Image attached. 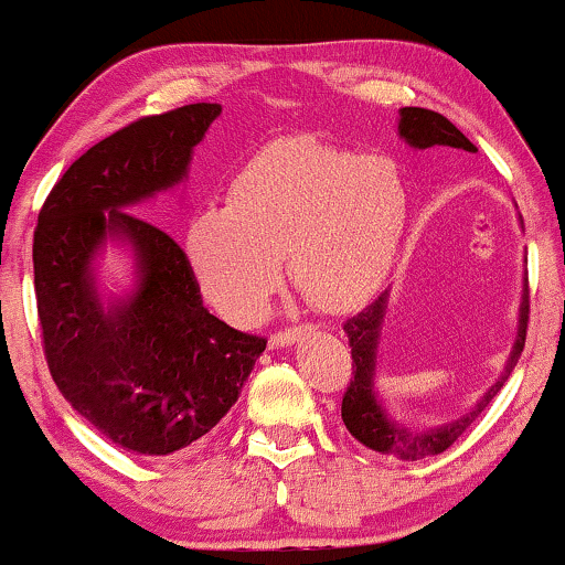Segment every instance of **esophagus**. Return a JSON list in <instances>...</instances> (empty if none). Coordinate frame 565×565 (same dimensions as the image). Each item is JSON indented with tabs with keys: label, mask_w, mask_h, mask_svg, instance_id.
<instances>
[{
	"label": "esophagus",
	"mask_w": 565,
	"mask_h": 565,
	"mask_svg": "<svg viewBox=\"0 0 565 565\" xmlns=\"http://www.w3.org/2000/svg\"><path fill=\"white\" fill-rule=\"evenodd\" d=\"M311 327H290V329H280V332H275L273 337H269V345L273 348H288L292 345V342L300 340L306 332H309Z\"/></svg>",
	"instance_id": "1"
}]
</instances>
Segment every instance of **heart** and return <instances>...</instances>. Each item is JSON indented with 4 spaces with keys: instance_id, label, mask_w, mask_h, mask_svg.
Here are the masks:
<instances>
[{
    "instance_id": "obj_1",
    "label": "heart",
    "mask_w": 565,
    "mask_h": 565,
    "mask_svg": "<svg viewBox=\"0 0 565 565\" xmlns=\"http://www.w3.org/2000/svg\"><path fill=\"white\" fill-rule=\"evenodd\" d=\"M407 223L392 158L311 137L269 145L233 175L228 204L196 210L186 256L204 296L248 324L280 285V259L306 300L348 311L384 282Z\"/></svg>"
}]
</instances>
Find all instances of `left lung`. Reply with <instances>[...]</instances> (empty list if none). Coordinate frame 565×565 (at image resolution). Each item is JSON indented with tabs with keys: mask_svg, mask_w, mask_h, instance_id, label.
I'll return each instance as SVG.
<instances>
[{
	"mask_svg": "<svg viewBox=\"0 0 565 565\" xmlns=\"http://www.w3.org/2000/svg\"><path fill=\"white\" fill-rule=\"evenodd\" d=\"M399 137L405 139L409 148L428 150V148H451L465 152H478V148L467 139L446 116L428 111V108L405 106L399 111ZM386 298L390 290H384L373 303L365 306L361 313L350 317L342 329H345L350 342V355H353V376H350V386L342 397V423L353 434L358 441L369 449L386 454V457L402 459V461H417L434 457L449 449L457 438L465 434L467 428L478 420L482 409L490 405V399L501 392L507 379L514 371L524 350L526 340V321H530V290L524 288L522 309H519V332L514 350H511L507 369H503L501 379L495 381L490 390L482 394V399L475 405L470 413L461 415L459 420L444 423L438 428H409L402 423L392 420L386 409L373 392V376H376V345L381 334V321H384Z\"/></svg>",
	"mask_w": 565,
	"mask_h": 565,
	"instance_id": "left-lung-1",
	"label": "left lung"
}]
</instances>
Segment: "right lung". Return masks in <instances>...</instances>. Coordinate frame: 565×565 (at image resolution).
<instances>
[{"instance_id": "right-lung-1", "label": "right lung", "mask_w": 565, "mask_h": 565, "mask_svg": "<svg viewBox=\"0 0 565 565\" xmlns=\"http://www.w3.org/2000/svg\"><path fill=\"white\" fill-rule=\"evenodd\" d=\"M220 104L142 116L79 156L51 189L33 233L43 353L64 399L108 441L168 457L236 405L265 337L204 309L184 248L127 212L179 184ZM106 237L136 252L138 290L104 307L94 256Z\"/></svg>"}]
</instances>
